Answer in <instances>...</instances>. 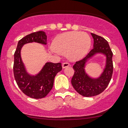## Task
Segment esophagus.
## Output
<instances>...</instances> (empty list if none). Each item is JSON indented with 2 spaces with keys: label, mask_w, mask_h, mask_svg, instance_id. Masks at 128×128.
<instances>
[{
  "label": "esophagus",
  "mask_w": 128,
  "mask_h": 128,
  "mask_svg": "<svg viewBox=\"0 0 128 128\" xmlns=\"http://www.w3.org/2000/svg\"><path fill=\"white\" fill-rule=\"evenodd\" d=\"M69 66H70V64H69L68 62H64V63H63V64H62V68H66V67H68Z\"/></svg>",
  "instance_id": "esophagus-1"
}]
</instances>
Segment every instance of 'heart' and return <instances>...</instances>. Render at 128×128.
Listing matches in <instances>:
<instances>
[{"instance_id": "heart-1", "label": "heart", "mask_w": 128, "mask_h": 128, "mask_svg": "<svg viewBox=\"0 0 128 128\" xmlns=\"http://www.w3.org/2000/svg\"><path fill=\"white\" fill-rule=\"evenodd\" d=\"M91 38L86 32H68L59 35L53 42V48L59 54L66 55L69 59L77 60L88 52Z\"/></svg>"}]
</instances>
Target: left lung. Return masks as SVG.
I'll list each match as a JSON object with an SVG mask.
<instances>
[{"label":"left lung","mask_w":128,"mask_h":128,"mask_svg":"<svg viewBox=\"0 0 128 128\" xmlns=\"http://www.w3.org/2000/svg\"><path fill=\"white\" fill-rule=\"evenodd\" d=\"M94 39L93 49L82 60L76 61L73 66L74 70L71 82L74 90L82 96L91 97L102 92L109 84L113 72L112 52L104 38L91 33ZM96 52H103L107 56V64L104 72L98 79L90 78L84 70V63Z\"/></svg>","instance_id":"1"}]
</instances>
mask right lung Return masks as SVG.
<instances>
[{"mask_svg":"<svg viewBox=\"0 0 128 128\" xmlns=\"http://www.w3.org/2000/svg\"><path fill=\"white\" fill-rule=\"evenodd\" d=\"M34 42L46 44L47 36L44 32H33L19 40L14 53L13 72L17 86L23 93L31 98L41 99L52 90L54 78L62 70V66L61 62H47L37 75L32 76L28 74L22 61L20 50L24 44Z\"/></svg>","mask_w":128,"mask_h":128,"instance_id":"right-lung-1","label":"right lung"}]
</instances>
